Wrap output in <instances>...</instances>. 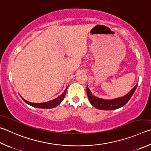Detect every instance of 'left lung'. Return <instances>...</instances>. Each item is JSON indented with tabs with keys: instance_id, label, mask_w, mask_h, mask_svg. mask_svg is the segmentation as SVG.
I'll list each match as a JSON object with an SVG mask.
<instances>
[{
	"instance_id": "8db88e82",
	"label": "left lung",
	"mask_w": 151,
	"mask_h": 151,
	"mask_svg": "<svg viewBox=\"0 0 151 151\" xmlns=\"http://www.w3.org/2000/svg\"><path fill=\"white\" fill-rule=\"evenodd\" d=\"M137 85L138 84H137L136 86L127 94L125 95L124 96L116 98V99L114 100H104L94 96L92 94V93L90 92L88 86H86V92L88 98L90 103L96 108L102 109V110H112V109L119 108L125 105L128 102V101L130 100V98L133 96V93L135 92L137 87Z\"/></svg>"
}]
</instances>
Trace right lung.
Segmentation results:
<instances>
[{
	"label": "right lung",
	"instance_id": "add662e5",
	"mask_svg": "<svg viewBox=\"0 0 151 151\" xmlns=\"http://www.w3.org/2000/svg\"><path fill=\"white\" fill-rule=\"evenodd\" d=\"M67 88H66V90H65V92L63 93V94L59 96V97H57L55 99H54L51 101H49V102H44V103H32L28 102L26 100H24L23 98H22L23 99V100L25 102L26 104H29V105L32 106L33 107H35V108H45V109H49V108H55L60 104L63 100L65 98V95H66V92H67Z\"/></svg>",
	"mask_w": 151,
	"mask_h": 151
}]
</instances>
